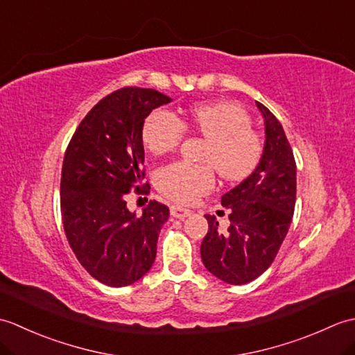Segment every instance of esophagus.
Returning a JSON list of instances; mask_svg holds the SVG:
<instances>
[{
  "label": "esophagus",
  "mask_w": 355,
  "mask_h": 355,
  "mask_svg": "<svg viewBox=\"0 0 355 355\" xmlns=\"http://www.w3.org/2000/svg\"><path fill=\"white\" fill-rule=\"evenodd\" d=\"M192 214V210L184 209L182 206H171V215L173 218H178V220H183V218L189 216Z\"/></svg>",
  "instance_id": "1"
}]
</instances>
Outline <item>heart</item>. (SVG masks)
Wrapping results in <instances>:
<instances>
[{
  "label": "heart",
  "mask_w": 355,
  "mask_h": 355,
  "mask_svg": "<svg viewBox=\"0 0 355 355\" xmlns=\"http://www.w3.org/2000/svg\"><path fill=\"white\" fill-rule=\"evenodd\" d=\"M186 130L207 140L202 162L209 164L175 162L158 171L155 184L168 198L187 205L212 191L214 167L230 183L244 182L258 169L263 143L241 105L229 101L197 103L183 120L163 110L150 112L141 126L143 145L150 154L164 155L182 145Z\"/></svg>",
  "instance_id": "1"
}]
</instances>
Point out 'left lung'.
Here are the masks:
<instances>
[{
	"label": "left lung",
	"mask_w": 355,
	"mask_h": 355,
	"mask_svg": "<svg viewBox=\"0 0 355 355\" xmlns=\"http://www.w3.org/2000/svg\"><path fill=\"white\" fill-rule=\"evenodd\" d=\"M266 123L262 160L250 177L223 195L230 209L227 230L218 229L216 218L205 215L207 235L201 243L205 267L232 285L261 276L288 233L296 205V162L281 122L256 102Z\"/></svg>",
	"instance_id": "1"
}]
</instances>
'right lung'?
Returning a JSON list of instances; mask_svg holds the SVG:
<instances>
[{"mask_svg": "<svg viewBox=\"0 0 355 355\" xmlns=\"http://www.w3.org/2000/svg\"><path fill=\"white\" fill-rule=\"evenodd\" d=\"M171 97L153 88L125 87L97 102L67 146L61 177L64 230L80 266L97 281L126 286L153 267L169 209L149 201L140 216L125 195L149 192L141 126Z\"/></svg>", "mask_w": 355, "mask_h": 355, "instance_id": "1", "label": "right lung"}]
</instances>
